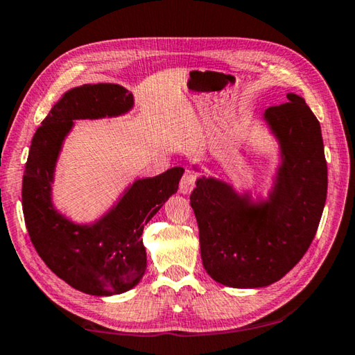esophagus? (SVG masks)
Instances as JSON below:
<instances>
[{
  "mask_svg": "<svg viewBox=\"0 0 355 355\" xmlns=\"http://www.w3.org/2000/svg\"><path fill=\"white\" fill-rule=\"evenodd\" d=\"M197 182V172L194 169H189L186 167L182 180H180V192L182 194H189V192L196 188Z\"/></svg>",
  "mask_w": 355,
  "mask_h": 355,
  "instance_id": "obj_1",
  "label": "esophagus"
}]
</instances>
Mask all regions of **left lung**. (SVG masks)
I'll return each mask as SVG.
<instances>
[{"label": "left lung", "instance_id": "8db88e82", "mask_svg": "<svg viewBox=\"0 0 355 355\" xmlns=\"http://www.w3.org/2000/svg\"><path fill=\"white\" fill-rule=\"evenodd\" d=\"M264 112L280 142L282 164L269 200L254 205L232 186L199 178L191 207L202 263L222 285L260 288L280 280L310 248L327 196L321 127L296 94Z\"/></svg>", "mask_w": 355, "mask_h": 355}]
</instances>
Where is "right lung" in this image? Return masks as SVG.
<instances>
[{
	"label": "right lung",
	"mask_w": 355,
	"mask_h": 355,
	"mask_svg": "<svg viewBox=\"0 0 355 355\" xmlns=\"http://www.w3.org/2000/svg\"><path fill=\"white\" fill-rule=\"evenodd\" d=\"M131 106L133 95L119 84H83L65 92L35 131L23 175V216L34 249L59 279L92 296L125 293L142 279L144 225L175 194L183 175V167H172L137 180L92 225L73 224L53 208V172L73 120L120 116Z\"/></svg>",
	"instance_id": "add662e5"
}]
</instances>
